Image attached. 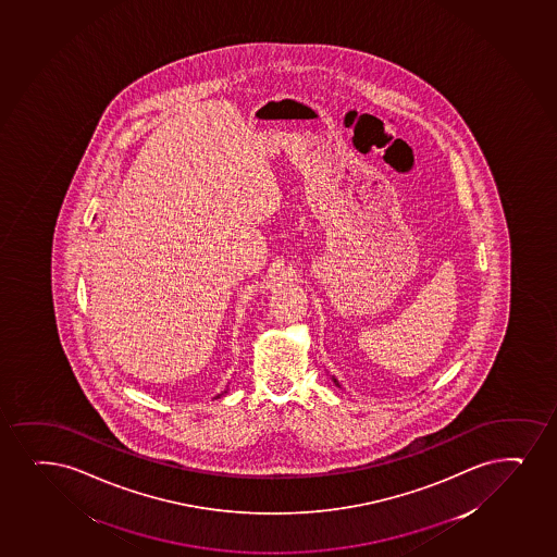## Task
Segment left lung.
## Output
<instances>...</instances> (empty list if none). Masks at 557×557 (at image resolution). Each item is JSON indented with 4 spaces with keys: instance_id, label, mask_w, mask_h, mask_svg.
<instances>
[{
    "instance_id": "left-lung-1",
    "label": "left lung",
    "mask_w": 557,
    "mask_h": 557,
    "mask_svg": "<svg viewBox=\"0 0 557 557\" xmlns=\"http://www.w3.org/2000/svg\"><path fill=\"white\" fill-rule=\"evenodd\" d=\"M332 380H334L335 386L341 387V384L339 382H337V379H335V376H332Z\"/></svg>"
}]
</instances>
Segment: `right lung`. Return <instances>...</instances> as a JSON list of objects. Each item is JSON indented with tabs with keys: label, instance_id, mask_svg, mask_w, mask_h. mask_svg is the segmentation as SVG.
<instances>
[{
	"label": "right lung",
	"instance_id": "obj_1",
	"mask_svg": "<svg viewBox=\"0 0 557 557\" xmlns=\"http://www.w3.org/2000/svg\"><path fill=\"white\" fill-rule=\"evenodd\" d=\"M230 392V386L225 387V389H223L222 393H218L216 397H214V399H220V397H223V395H225V393Z\"/></svg>",
	"mask_w": 557,
	"mask_h": 557
}]
</instances>
